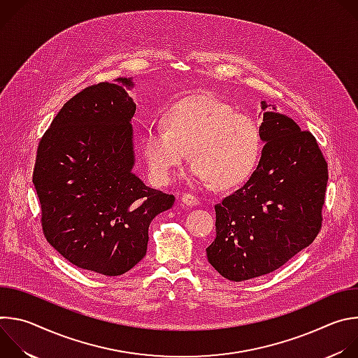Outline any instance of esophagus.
<instances>
[{
  "label": "esophagus",
  "mask_w": 358,
  "mask_h": 358,
  "mask_svg": "<svg viewBox=\"0 0 358 358\" xmlns=\"http://www.w3.org/2000/svg\"><path fill=\"white\" fill-rule=\"evenodd\" d=\"M181 202L185 203V206H188V207H195L199 203V199H198V196L185 192V194L181 195Z\"/></svg>",
  "instance_id": "obj_1"
}]
</instances>
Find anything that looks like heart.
I'll list each match as a JSON object with an SVG mask.
<instances>
[{
  "instance_id": "1",
  "label": "heart",
  "mask_w": 358,
  "mask_h": 358,
  "mask_svg": "<svg viewBox=\"0 0 358 358\" xmlns=\"http://www.w3.org/2000/svg\"><path fill=\"white\" fill-rule=\"evenodd\" d=\"M261 143L257 123L208 93L177 101L166 112L164 126H148L141 136L143 156L156 182L171 181L188 150L192 163L187 177L221 188L242 184L250 176Z\"/></svg>"
}]
</instances>
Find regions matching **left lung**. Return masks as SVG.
<instances>
[{
    "instance_id": "1",
    "label": "left lung",
    "mask_w": 358,
    "mask_h": 358,
    "mask_svg": "<svg viewBox=\"0 0 358 358\" xmlns=\"http://www.w3.org/2000/svg\"><path fill=\"white\" fill-rule=\"evenodd\" d=\"M273 110L264 113L259 126L265 145L257 170L215 206L217 236L207 258L228 280L279 269L322 228L327 163L310 131Z\"/></svg>"
}]
</instances>
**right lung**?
Returning a JSON list of instances; mask_svg holds the SVG:
<instances>
[{
	"label": "right lung",
	"instance_id": "add662e5",
	"mask_svg": "<svg viewBox=\"0 0 358 358\" xmlns=\"http://www.w3.org/2000/svg\"><path fill=\"white\" fill-rule=\"evenodd\" d=\"M131 86L119 78L69 99L39 140L32 176L46 241L72 265L105 276L144 258L152 218L176 201L131 173Z\"/></svg>",
	"mask_w": 358,
	"mask_h": 358
}]
</instances>
